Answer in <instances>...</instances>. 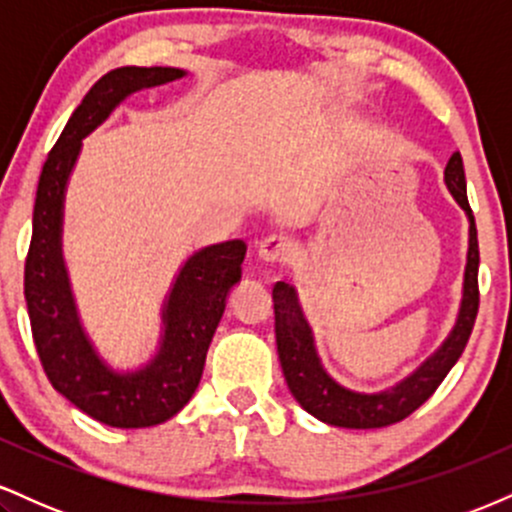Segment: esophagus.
Listing matches in <instances>:
<instances>
[{"instance_id":"esophagus-1","label":"esophagus","mask_w":512,"mask_h":512,"mask_svg":"<svg viewBox=\"0 0 512 512\" xmlns=\"http://www.w3.org/2000/svg\"><path fill=\"white\" fill-rule=\"evenodd\" d=\"M257 255H260V260L267 264H286L293 255L291 238H286V236L264 238L260 243V248H257Z\"/></svg>"}]
</instances>
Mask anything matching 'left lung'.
Masks as SVG:
<instances>
[{"mask_svg": "<svg viewBox=\"0 0 512 512\" xmlns=\"http://www.w3.org/2000/svg\"><path fill=\"white\" fill-rule=\"evenodd\" d=\"M445 185L469 221V250L467 264H464L460 313H457L455 325H452L445 342L397 385L380 392H356L339 385L317 356L313 330L305 320L296 289L286 281H276L272 298L276 351H279L281 370H284L291 395L315 419L339 428H383L397 424L436 392V387L443 383L445 375L462 356L479 310V243L477 226H474L472 209L467 202V182H464L460 151H455L445 166Z\"/></svg>", "mask_w": 512, "mask_h": 512, "instance_id": "left-lung-1", "label": "left lung"}]
</instances>
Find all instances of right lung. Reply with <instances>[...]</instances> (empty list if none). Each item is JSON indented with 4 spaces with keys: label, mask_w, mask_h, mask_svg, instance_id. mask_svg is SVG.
<instances>
[{
    "label": "right lung",
    "mask_w": 512,
    "mask_h": 512,
    "mask_svg": "<svg viewBox=\"0 0 512 512\" xmlns=\"http://www.w3.org/2000/svg\"><path fill=\"white\" fill-rule=\"evenodd\" d=\"M185 74L175 67H117L101 76L69 117L38 180L23 276L35 349L52 387L91 419L113 428L163 424L190 402L248 250L243 240H226L187 257L163 301L158 351L142 368L115 370L88 339L62 255L64 192L81 142L132 93Z\"/></svg>",
    "instance_id": "add662e5"
}]
</instances>
